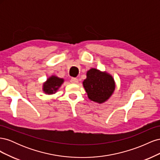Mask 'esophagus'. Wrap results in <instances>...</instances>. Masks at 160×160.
I'll return each mask as SVG.
<instances>
[{
	"label": "esophagus",
	"mask_w": 160,
	"mask_h": 160,
	"mask_svg": "<svg viewBox=\"0 0 160 160\" xmlns=\"http://www.w3.org/2000/svg\"><path fill=\"white\" fill-rule=\"evenodd\" d=\"M71 83L76 84V83H78V79H76V78H71Z\"/></svg>",
	"instance_id": "obj_1"
}]
</instances>
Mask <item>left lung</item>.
<instances>
[{
	"mask_svg": "<svg viewBox=\"0 0 160 160\" xmlns=\"http://www.w3.org/2000/svg\"><path fill=\"white\" fill-rule=\"evenodd\" d=\"M83 85L89 99L98 103H103L108 100L115 88L112 76L95 68L87 72V78Z\"/></svg>",
	"mask_w": 160,
	"mask_h": 160,
	"instance_id": "1",
	"label": "left lung"
}]
</instances>
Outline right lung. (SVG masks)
<instances>
[{"label": "right lung", "instance_id": "add662e5", "mask_svg": "<svg viewBox=\"0 0 160 160\" xmlns=\"http://www.w3.org/2000/svg\"><path fill=\"white\" fill-rule=\"evenodd\" d=\"M63 82V79L59 78V77L55 75H52L43 83L42 91L45 92V93L48 95L55 93Z\"/></svg>", "mask_w": 160, "mask_h": 160}]
</instances>
